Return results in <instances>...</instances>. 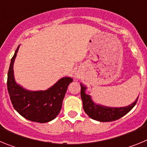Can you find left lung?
Masks as SVG:
<instances>
[{"label":"left lung","mask_w":147,"mask_h":147,"mask_svg":"<svg viewBox=\"0 0 147 147\" xmlns=\"http://www.w3.org/2000/svg\"><path fill=\"white\" fill-rule=\"evenodd\" d=\"M86 87L81 84V98L83 109L90 118L102 122L113 121L121 119L129 112L136 105L138 97L133 103L124 107H109L96 105L93 102L90 95L85 93Z\"/></svg>","instance_id":"obj_1"}]
</instances>
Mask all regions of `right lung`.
<instances>
[{
	"label": "right lung",
	"instance_id": "1",
	"mask_svg": "<svg viewBox=\"0 0 147 147\" xmlns=\"http://www.w3.org/2000/svg\"><path fill=\"white\" fill-rule=\"evenodd\" d=\"M11 59L8 71L7 89L13 107L23 117L29 121L46 123L55 119L60 112L71 77H63L46 90L31 91L18 85L14 77L13 65L18 49Z\"/></svg>",
	"mask_w": 147,
	"mask_h": 147
}]
</instances>
